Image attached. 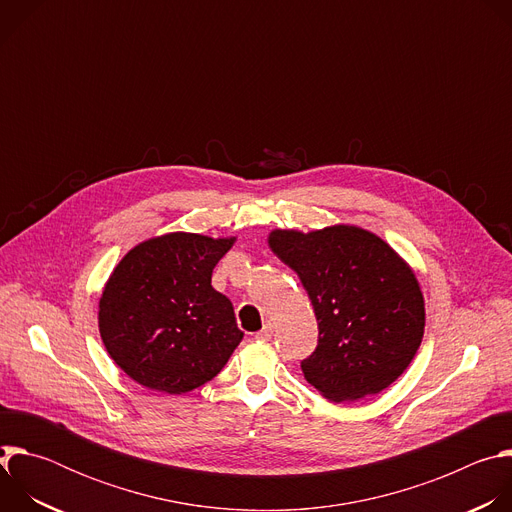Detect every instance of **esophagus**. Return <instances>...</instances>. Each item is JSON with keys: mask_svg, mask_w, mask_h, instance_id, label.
Returning a JSON list of instances; mask_svg holds the SVG:
<instances>
[{"mask_svg": "<svg viewBox=\"0 0 512 512\" xmlns=\"http://www.w3.org/2000/svg\"><path fill=\"white\" fill-rule=\"evenodd\" d=\"M271 336H273V324L265 322V326L257 332V338L259 340H271Z\"/></svg>", "mask_w": 512, "mask_h": 512, "instance_id": "esophagus-1", "label": "esophagus"}]
</instances>
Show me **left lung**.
Returning a JSON list of instances; mask_svg holds the SVG:
<instances>
[{
    "mask_svg": "<svg viewBox=\"0 0 512 512\" xmlns=\"http://www.w3.org/2000/svg\"><path fill=\"white\" fill-rule=\"evenodd\" d=\"M267 243L298 273L318 320V346L302 362L306 381L334 403L395 383L425 330V302L409 263L356 225L275 229Z\"/></svg>",
    "mask_w": 512,
    "mask_h": 512,
    "instance_id": "obj_1",
    "label": "left lung"
}]
</instances>
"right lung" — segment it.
Here are the masks:
<instances>
[{
	"instance_id": "right-lung-1",
	"label": "right lung",
	"mask_w": 512,
	"mask_h": 512,
	"mask_svg": "<svg viewBox=\"0 0 512 512\" xmlns=\"http://www.w3.org/2000/svg\"><path fill=\"white\" fill-rule=\"evenodd\" d=\"M237 237L168 233L135 245L99 300L101 340L141 387L182 395L214 379L243 340L233 304L210 285Z\"/></svg>"
}]
</instances>
